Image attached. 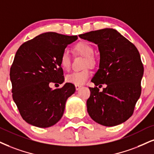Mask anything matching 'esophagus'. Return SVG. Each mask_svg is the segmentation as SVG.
I'll list each match as a JSON object with an SVG mask.
<instances>
[{"label": "esophagus", "mask_w": 154, "mask_h": 154, "mask_svg": "<svg viewBox=\"0 0 154 154\" xmlns=\"http://www.w3.org/2000/svg\"><path fill=\"white\" fill-rule=\"evenodd\" d=\"M75 90L78 91V90H79V89H80L81 86H79V85H75Z\"/></svg>", "instance_id": "esophagus-1"}]
</instances>
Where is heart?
<instances>
[{"mask_svg": "<svg viewBox=\"0 0 154 154\" xmlns=\"http://www.w3.org/2000/svg\"><path fill=\"white\" fill-rule=\"evenodd\" d=\"M75 50L79 54L85 57V60L83 63V66H93L95 64V60L93 58L94 54V48L89 43L86 42H79L74 46ZM60 63L61 67L64 70H68L71 66V57L69 52L67 49H64L61 53L60 57ZM91 73L88 68L81 70V71H73L72 73L68 74L66 76V81L67 82L72 83L74 85H83L86 83L90 77Z\"/></svg>", "mask_w": 154, "mask_h": 154, "instance_id": "heart-1", "label": "heart"}]
</instances>
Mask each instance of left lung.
I'll list each match as a JSON object with an SVG mask.
<instances>
[{
	"mask_svg": "<svg viewBox=\"0 0 154 154\" xmlns=\"http://www.w3.org/2000/svg\"><path fill=\"white\" fill-rule=\"evenodd\" d=\"M98 45L99 68L89 88L87 111L91 118L105 126H115L128 120L141 96L143 66L138 49L116 30L104 28L79 35ZM105 83L101 92L96 86Z\"/></svg>",
	"mask_w": 154,
	"mask_h": 154,
	"instance_id": "obj_1",
	"label": "left lung"
}]
</instances>
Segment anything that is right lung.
<instances>
[{"instance_id": "1", "label": "right lung", "mask_w": 154, "mask_h": 154, "mask_svg": "<svg viewBox=\"0 0 154 154\" xmlns=\"http://www.w3.org/2000/svg\"><path fill=\"white\" fill-rule=\"evenodd\" d=\"M77 39V35L47 32L23 43L17 51L10 71L13 99L29 124L48 128L63 116L75 86L66 83L62 88L52 89L49 84L64 81L60 55Z\"/></svg>"}]
</instances>
